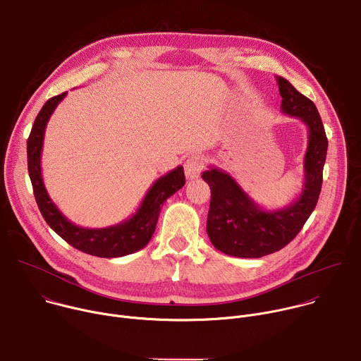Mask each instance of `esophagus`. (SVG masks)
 <instances>
[{
  "mask_svg": "<svg viewBox=\"0 0 361 361\" xmlns=\"http://www.w3.org/2000/svg\"><path fill=\"white\" fill-rule=\"evenodd\" d=\"M202 167H204V163L200 156H190L184 163V171L187 178L188 180L198 178L202 171Z\"/></svg>",
  "mask_w": 361,
  "mask_h": 361,
  "instance_id": "esophagus-1",
  "label": "esophagus"
}]
</instances>
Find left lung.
<instances>
[{"label": "left lung", "instance_id": "obj_1", "mask_svg": "<svg viewBox=\"0 0 361 361\" xmlns=\"http://www.w3.org/2000/svg\"><path fill=\"white\" fill-rule=\"evenodd\" d=\"M276 80L283 98L281 113L301 120L308 131L298 197L284 209L269 210L257 204L227 171L213 166L201 176L212 190L207 217L210 241L221 252L241 259H259L286 247L316 209L323 184L329 142L320 114L314 102L286 78L277 75Z\"/></svg>", "mask_w": 361, "mask_h": 361}]
</instances>
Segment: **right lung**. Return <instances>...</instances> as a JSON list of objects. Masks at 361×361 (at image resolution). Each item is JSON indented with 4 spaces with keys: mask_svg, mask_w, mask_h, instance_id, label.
<instances>
[{
    "mask_svg": "<svg viewBox=\"0 0 361 361\" xmlns=\"http://www.w3.org/2000/svg\"><path fill=\"white\" fill-rule=\"evenodd\" d=\"M66 95L67 92H63L45 102L34 121L27 141L28 174L38 209L51 228L70 245L82 252L104 257V259L133 254L148 244L156 231L163 204L185 184L184 170L178 166L160 177L147 191L138 210L120 224L106 228H84L71 223L49 198L41 176V152L45 127Z\"/></svg>",
    "mask_w": 361,
    "mask_h": 361,
    "instance_id": "1",
    "label": "right lung"
}]
</instances>
